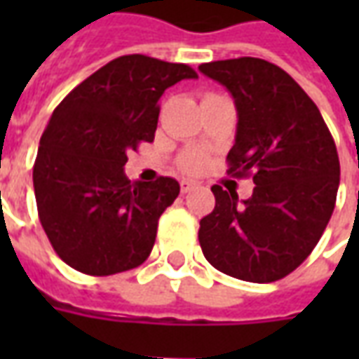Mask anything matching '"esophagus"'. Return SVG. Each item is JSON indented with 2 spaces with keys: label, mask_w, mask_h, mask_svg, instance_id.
I'll use <instances>...</instances> for the list:
<instances>
[{
  "label": "esophagus",
  "mask_w": 359,
  "mask_h": 359,
  "mask_svg": "<svg viewBox=\"0 0 359 359\" xmlns=\"http://www.w3.org/2000/svg\"><path fill=\"white\" fill-rule=\"evenodd\" d=\"M196 187H198V182H196V180H192V179L180 180V190H182V192H190V190Z\"/></svg>",
  "instance_id": "34e87169"
}]
</instances>
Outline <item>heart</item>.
I'll use <instances>...</instances> for the list:
<instances>
[{
  "instance_id": "b5f03b06",
  "label": "heart",
  "mask_w": 359,
  "mask_h": 359,
  "mask_svg": "<svg viewBox=\"0 0 359 359\" xmlns=\"http://www.w3.org/2000/svg\"><path fill=\"white\" fill-rule=\"evenodd\" d=\"M182 167H184L187 171H200L203 167V157L198 156V154H192V156L184 157Z\"/></svg>"
}]
</instances>
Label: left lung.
I'll return each mask as SVG.
<instances>
[{"label":"left lung","instance_id":"1","mask_svg":"<svg viewBox=\"0 0 359 359\" xmlns=\"http://www.w3.org/2000/svg\"><path fill=\"white\" fill-rule=\"evenodd\" d=\"M234 97L238 125L229 175H254L238 203L215 184V208L200 221V246L215 269L250 283H273L311 254L334 210L337 146L317 105L280 67L238 57L200 65Z\"/></svg>","mask_w":359,"mask_h":359}]
</instances>
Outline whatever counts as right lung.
<instances>
[{"instance_id": "obj_1", "label": "right lung", "mask_w": 359, "mask_h": 359, "mask_svg": "<svg viewBox=\"0 0 359 359\" xmlns=\"http://www.w3.org/2000/svg\"><path fill=\"white\" fill-rule=\"evenodd\" d=\"M198 79L192 67L123 55L97 69L59 103L34 161L38 217L51 246L73 269L107 277L148 259L157 221L179 196V182L126 179L128 154L151 142L159 97Z\"/></svg>"}]
</instances>
